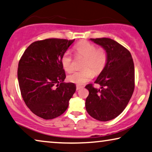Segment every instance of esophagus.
Masks as SVG:
<instances>
[{
	"label": "esophagus",
	"instance_id": "esophagus-1",
	"mask_svg": "<svg viewBox=\"0 0 152 152\" xmlns=\"http://www.w3.org/2000/svg\"><path fill=\"white\" fill-rule=\"evenodd\" d=\"M82 88H83V86H80V85H76V89H77V90H79V89H82Z\"/></svg>",
	"mask_w": 152,
	"mask_h": 152
}]
</instances>
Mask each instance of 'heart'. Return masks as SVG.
<instances>
[{
	"label": "heart",
	"mask_w": 152,
	"mask_h": 152,
	"mask_svg": "<svg viewBox=\"0 0 152 152\" xmlns=\"http://www.w3.org/2000/svg\"><path fill=\"white\" fill-rule=\"evenodd\" d=\"M74 50L76 56L85 58L83 63V69L74 72L67 76L69 82L83 85L89 81L96 74H99L106 67L108 54L103 48L97 47L88 41H80L74 46ZM61 65L65 72H71L74 69L73 58L69 52L67 51L61 57Z\"/></svg>",
	"instance_id": "heart-1"
}]
</instances>
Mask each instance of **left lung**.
I'll list each match as a JSON object with an SVG mask.
<instances>
[{
	"label": "left lung",
	"instance_id": "1",
	"mask_svg": "<svg viewBox=\"0 0 152 152\" xmlns=\"http://www.w3.org/2000/svg\"><path fill=\"white\" fill-rule=\"evenodd\" d=\"M106 50L108 61L95 83L89 84L85 107L93 118L107 121L121 114L130 101L134 89V65L128 50L110 38L90 39Z\"/></svg>",
	"mask_w": 152,
	"mask_h": 152
}]
</instances>
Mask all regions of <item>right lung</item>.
Returning <instances> with one entry per match:
<instances>
[{
	"instance_id": "add662e5",
	"label": "right lung",
	"mask_w": 152,
	"mask_h": 152,
	"mask_svg": "<svg viewBox=\"0 0 152 152\" xmlns=\"http://www.w3.org/2000/svg\"><path fill=\"white\" fill-rule=\"evenodd\" d=\"M74 40L51 38L31 44L18 63V79L24 102L37 116L52 119L67 110L76 85L64 83L61 57Z\"/></svg>"
}]
</instances>
